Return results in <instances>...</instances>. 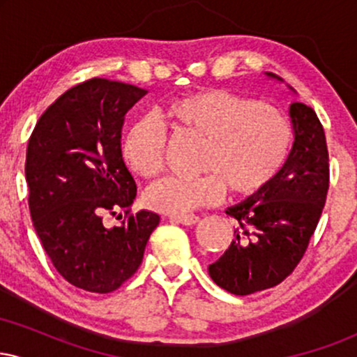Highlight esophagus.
<instances>
[{
    "label": "esophagus",
    "instance_id": "obj_1",
    "mask_svg": "<svg viewBox=\"0 0 357 357\" xmlns=\"http://www.w3.org/2000/svg\"><path fill=\"white\" fill-rule=\"evenodd\" d=\"M173 221L176 223H181L184 227H192V225H196L199 221V216L196 215H184V216H173Z\"/></svg>",
    "mask_w": 357,
    "mask_h": 357
}]
</instances>
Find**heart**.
Wrapping results in <instances>:
<instances>
[{
	"instance_id": "heart-1",
	"label": "heart",
	"mask_w": 357,
	"mask_h": 357,
	"mask_svg": "<svg viewBox=\"0 0 357 357\" xmlns=\"http://www.w3.org/2000/svg\"><path fill=\"white\" fill-rule=\"evenodd\" d=\"M166 117L174 129L203 139L198 178H167L151 184L146 202L155 211L184 216L213 206L225 191L240 198L258 195L277 178L292 151L294 129L284 114L261 100L228 90H203L171 102ZM166 132L153 116L127 127L122 155L142 178L165 165Z\"/></svg>"
}]
</instances>
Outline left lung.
Segmentation results:
<instances>
[{"instance_id": "1", "label": "left lung", "mask_w": 357, "mask_h": 357, "mask_svg": "<svg viewBox=\"0 0 357 357\" xmlns=\"http://www.w3.org/2000/svg\"><path fill=\"white\" fill-rule=\"evenodd\" d=\"M290 119L294 144L285 166L264 191L228 208L227 215L238 221L236 236L208 267L213 282L235 296L275 287L294 272L326 204L329 153L324 127L302 102L290 105Z\"/></svg>"}]
</instances>
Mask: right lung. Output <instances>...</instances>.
Masks as SVG:
<instances>
[{"label": "right lung", "instance_id": "add662e5", "mask_svg": "<svg viewBox=\"0 0 357 357\" xmlns=\"http://www.w3.org/2000/svg\"><path fill=\"white\" fill-rule=\"evenodd\" d=\"M147 90L107 79L68 89L42 114L26 149L31 221L53 267L68 284L96 294L136 273L159 215L130 213L136 183L124 165L121 130ZM125 220L107 227L104 214Z\"/></svg>", "mask_w": 357, "mask_h": 357}]
</instances>
